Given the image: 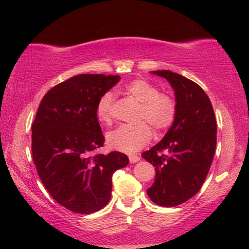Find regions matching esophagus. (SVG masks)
<instances>
[{
  "mask_svg": "<svg viewBox=\"0 0 249 249\" xmlns=\"http://www.w3.org/2000/svg\"><path fill=\"white\" fill-rule=\"evenodd\" d=\"M139 160H140V157L139 156H137V155H130L129 156V161L131 163L137 162V161H139Z\"/></svg>",
  "mask_w": 249,
  "mask_h": 249,
  "instance_id": "esophagus-1",
  "label": "esophagus"
}]
</instances>
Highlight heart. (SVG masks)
Instances as JSON below:
<instances>
[{"instance_id":"b5f03b06","label":"heart","mask_w":249,"mask_h":249,"mask_svg":"<svg viewBox=\"0 0 249 249\" xmlns=\"http://www.w3.org/2000/svg\"><path fill=\"white\" fill-rule=\"evenodd\" d=\"M125 91L140 103L138 118L145 121L136 125H121L107 135V142L111 149L135 153L146 145L152 139V128L157 133L170 128L177 118L178 104L173 95L166 91H160L156 84L143 78L135 79L126 84ZM114 108L112 93H106L99 98L96 114L99 121L110 123Z\"/></svg>"}]
</instances>
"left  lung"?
Segmentation results:
<instances>
[{"instance_id": "left-lung-1", "label": "left lung", "mask_w": 249, "mask_h": 249, "mask_svg": "<svg viewBox=\"0 0 249 249\" xmlns=\"http://www.w3.org/2000/svg\"><path fill=\"white\" fill-rule=\"evenodd\" d=\"M170 82L178 104L177 118L163 139L142 157L155 167L147 195L160 206H177L197 194L212 165L216 141L213 106L199 84L170 71H153Z\"/></svg>"}]
</instances>
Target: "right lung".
<instances>
[{"label":"right lung","mask_w":249,"mask_h":249,"mask_svg":"<svg viewBox=\"0 0 249 249\" xmlns=\"http://www.w3.org/2000/svg\"><path fill=\"white\" fill-rule=\"evenodd\" d=\"M120 79L81 73L56 84L41 99L32 124V155L41 182L73 213L103 209L111 197L113 173L129 162L121 152L94 153L105 141L97 103Z\"/></svg>","instance_id":"1"}]
</instances>
